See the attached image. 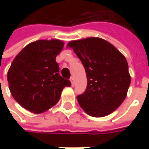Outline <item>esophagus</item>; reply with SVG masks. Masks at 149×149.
I'll list each match as a JSON object with an SVG mask.
<instances>
[{"mask_svg":"<svg viewBox=\"0 0 149 149\" xmlns=\"http://www.w3.org/2000/svg\"><path fill=\"white\" fill-rule=\"evenodd\" d=\"M70 82H71L72 86H74V78L73 77L70 78Z\"/></svg>","mask_w":149,"mask_h":149,"instance_id":"34e87169","label":"esophagus"}]
</instances>
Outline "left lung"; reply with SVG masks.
<instances>
[{"instance_id": "1", "label": "left lung", "mask_w": 149, "mask_h": 149, "mask_svg": "<svg viewBox=\"0 0 149 149\" xmlns=\"http://www.w3.org/2000/svg\"><path fill=\"white\" fill-rule=\"evenodd\" d=\"M67 47L74 49L86 72L87 88L77 96L84 111L99 118L116 110L125 100L131 82L124 55L99 37L72 40Z\"/></svg>"}]
</instances>
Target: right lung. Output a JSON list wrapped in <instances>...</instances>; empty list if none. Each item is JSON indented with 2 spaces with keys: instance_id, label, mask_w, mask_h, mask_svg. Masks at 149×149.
Here are the masks:
<instances>
[{
  "instance_id": "right-lung-1",
  "label": "right lung",
  "mask_w": 149,
  "mask_h": 149,
  "mask_svg": "<svg viewBox=\"0 0 149 149\" xmlns=\"http://www.w3.org/2000/svg\"><path fill=\"white\" fill-rule=\"evenodd\" d=\"M64 42L39 40L28 44L15 57L7 73L9 89L15 100L34 113L55 105L70 80L61 77L55 58Z\"/></svg>"
}]
</instances>
